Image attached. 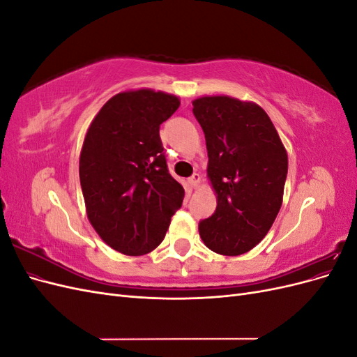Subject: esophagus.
Masks as SVG:
<instances>
[{"instance_id":"esophagus-1","label":"esophagus","mask_w":357,"mask_h":357,"mask_svg":"<svg viewBox=\"0 0 357 357\" xmlns=\"http://www.w3.org/2000/svg\"><path fill=\"white\" fill-rule=\"evenodd\" d=\"M199 180H201V176L199 174H193V176H190L189 178H188V185L192 188V189H195L197 186H198V183H199Z\"/></svg>"}]
</instances>
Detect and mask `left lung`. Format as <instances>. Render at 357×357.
Instances as JSON below:
<instances>
[{
    "label": "left lung",
    "instance_id": "1",
    "mask_svg": "<svg viewBox=\"0 0 357 357\" xmlns=\"http://www.w3.org/2000/svg\"><path fill=\"white\" fill-rule=\"evenodd\" d=\"M192 104L218 193V207L199 222V235L219 255L247 253L264 240L282 207L286 149L257 104L229 96H202Z\"/></svg>",
    "mask_w": 357,
    "mask_h": 357
}]
</instances>
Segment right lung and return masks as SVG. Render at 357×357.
I'll return each mask as SVG.
<instances>
[{
  "label": "right lung",
  "instance_id": "obj_1",
  "mask_svg": "<svg viewBox=\"0 0 357 357\" xmlns=\"http://www.w3.org/2000/svg\"><path fill=\"white\" fill-rule=\"evenodd\" d=\"M180 105L150 89L114 95L92 121L80 155V185L95 231L114 250L139 256L156 248L185 189L168 171L160 123Z\"/></svg>",
  "mask_w": 357,
  "mask_h": 357
}]
</instances>
